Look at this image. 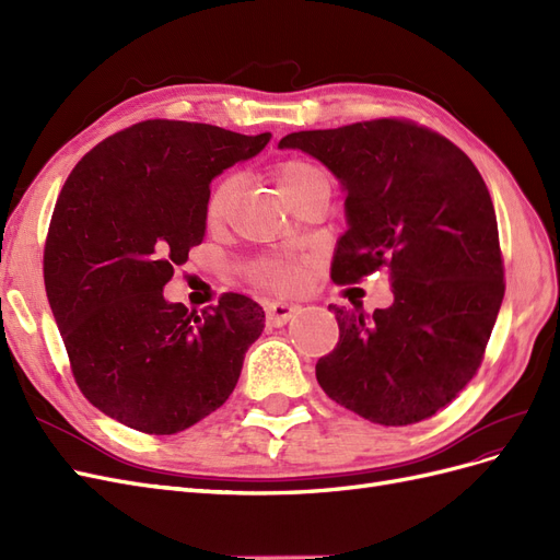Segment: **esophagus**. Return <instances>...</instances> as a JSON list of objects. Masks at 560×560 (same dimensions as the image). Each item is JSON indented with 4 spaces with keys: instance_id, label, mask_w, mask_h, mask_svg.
Segmentation results:
<instances>
[{
    "instance_id": "1",
    "label": "esophagus",
    "mask_w": 560,
    "mask_h": 560,
    "mask_svg": "<svg viewBox=\"0 0 560 560\" xmlns=\"http://www.w3.org/2000/svg\"><path fill=\"white\" fill-rule=\"evenodd\" d=\"M299 313H301V306H296V303H268L266 306V319L270 327H282Z\"/></svg>"
}]
</instances>
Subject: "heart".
Masks as SVG:
<instances>
[{"label":"heart","mask_w":560,"mask_h":560,"mask_svg":"<svg viewBox=\"0 0 560 560\" xmlns=\"http://www.w3.org/2000/svg\"><path fill=\"white\" fill-rule=\"evenodd\" d=\"M325 177V173L319 171L317 165H313L311 161L303 159H284L276 165V182L280 186V191L284 194V198H290L292 194H296L301 186H306L308 182ZM235 191H238V182L235 177H222L217 179L206 198V224L208 226H222L233 208V198ZM249 278L261 284V287H270L276 292H294L303 282V270L299 264L290 261V259H278V257H266L259 259L257 264H252L249 268Z\"/></svg>","instance_id":"heart-1"}]
</instances>
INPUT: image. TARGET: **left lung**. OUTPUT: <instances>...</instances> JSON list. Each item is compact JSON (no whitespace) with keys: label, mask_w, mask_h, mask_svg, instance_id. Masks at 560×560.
<instances>
[{"label":"left lung","mask_w":560,"mask_h":560,"mask_svg":"<svg viewBox=\"0 0 560 560\" xmlns=\"http://www.w3.org/2000/svg\"><path fill=\"white\" fill-rule=\"evenodd\" d=\"M280 149L315 156L348 191L331 280L385 268L395 294L371 319L329 306L338 343L315 364L319 387L385 428L432 418L479 371L504 296L495 208L477 165L409 118L301 130Z\"/></svg>","instance_id":"obj_1"}]
</instances>
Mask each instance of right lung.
Listing matches in <instances>:
<instances>
[{
	"instance_id": "add662e5",
	"label": "right lung",
	"mask_w": 560,
	"mask_h": 560,
	"mask_svg": "<svg viewBox=\"0 0 560 560\" xmlns=\"http://www.w3.org/2000/svg\"><path fill=\"white\" fill-rule=\"evenodd\" d=\"M270 132L149 118L95 144L67 177L44 247L50 311L95 409L144 434H177L233 393L264 311L167 303L163 287L206 235L210 182Z\"/></svg>"
}]
</instances>
